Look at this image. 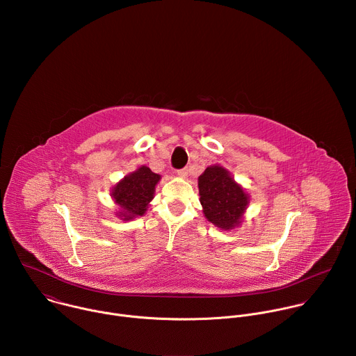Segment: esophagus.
I'll return each instance as SVG.
<instances>
[{
  "mask_svg": "<svg viewBox=\"0 0 356 356\" xmlns=\"http://www.w3.org/2000/svg\"><path fill=\"white\" fill-rule=\"evenodd\" d=\"M177 175H179L180 177H187V175H188V169H187V168L179 169V170H177Z\"/></svg>",
  "mask_w": 356,
  "mask_h": 356,
  "instance_id": "34e87169",
  "label": "esophagus"
}]
</instances>
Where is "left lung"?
I'll return each instance as SVG.
<instances>
[{
  "label": "left lung",
  "mask_w": 356,
  "mask_h": 356,
  "mask_svg": "<svg viewBox=\"0 0 356 356\" xmlns=\"http://www.w3.org/2000/svg\"><path fill=\"white\" fill-rule=\"evenodd\" d=\"M200 202L206 218L222 229L241 222L248 206V194L222 166H210L198 177Z\"/></svg>",
  "instance_id": "obj_1"
}]
</instances>
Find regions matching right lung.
<instances>
[{
	"instance_id": "1",
	"label": "right lung",
	"mask_w": 356,
	"mask_h": 356,
	"mask_svg": "<svg viewBox=\"0 0 356 356\" xmlns=\"http://www.w3.org/2000/svg\"><path fill=\"white\" fill-rule=\"evenodd\" d=\"M159 180L161 176L146 166L139 168L136 172L121 180L111 193L115 202L121 207L118 217L128 221L138 216H143L147 209V202L154 198L155 186Z\"/></svg>"
}]
</instances>
